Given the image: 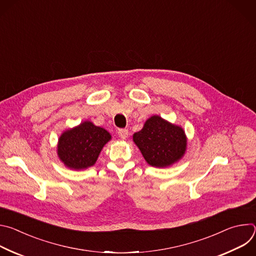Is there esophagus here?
<instances>
[{
	"instance_id": "obj_1",
	"label": "esophagus",
	"mask_w": 256,
	"mask_h": 256,
	"mask_svg": "<svg viewBox=\"0 0 256 256\" xmlns=\"http://www.w3.org/2000/svg\"><path fill=\"white\" fill-rule=\"evenodd\" d=\"M118 136H120V138L124 140V138H126L128 136V128H120V130H118Z\"/></svg>"
}]
</instances>
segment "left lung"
<instances>
[{"instance_id":"8db88e82","label":"left lung","mask_w":256,"mask_h":256,"mask_svg":"<svg viewBox=\"0 0 256 256\" xmlns=\"http://www.w3.org/2000/svg\"><path fill=\"white\" fill-rule=\"evenodd\" d=\"M132 138L144 160L154 167L169 166L186 152V138L184 130L157 116L146 122Z\"/></svg>"}]
</instances>
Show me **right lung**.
<instances>
[{
    "instance_id": "right-lung-1",
    "label": "right lung",
    "mask_w": 256,
    "mask_h": 256,
    "mask_svg": "<svg viewBox=\"0 0 256 256\" xmlns=\"http://www.w3.org/2000/svg\"><path fill=\"white\" fill-rule=\"evenodd\" d=\"M110 138L107 130L85 122L60 136L58 154L70 169H84L95 164L103 146Z\"/></svg>"
}]
</instances>
